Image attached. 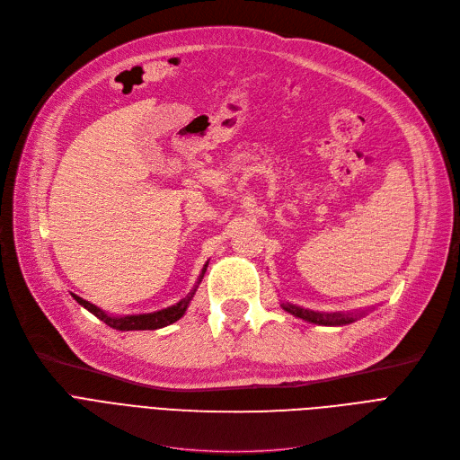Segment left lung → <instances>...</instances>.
Returning <instances> with one entry per match:
<instances>
[{
	"label": "left lung",
	"mask_w": 460,
	"mask_h": 460,
	"mask_svg": "<svg viewBox=\"0 0 460 460\" xmlns=\"http://www.w3.org/2000/svg\"><path fill=\"white\" fill-rule=\"evenodd\" d=\"M281 307L291 313V315L313 323V324H321V326H343V324H350L361 317H366V313L375 309V307H367V309H356V311H337V313H326V311H313V309H305L300 307L296 304L291 302H281Z\"/></svg>",
	"instance_id": "1"
}]
</instances>
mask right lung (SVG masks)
I'll return each mask as SVG.
<instances>
[{
    "label": "right lung",
    "mask_w": 460,
    "mask_h": 460,
    "mask_svg": "<svg viewBox=\"0 0 460 460\" xmlns=\"http://www.w3.org/2000/svg\"><path fill=\"white\" fill-rule=\"evenodd\" d=\"M207 267H208V261L205 262V267L198 278V283L196 287L191 288V291L182 298L179 300L177 304L169 305V307H164L160 311H153V313H139V315H110V313H106L104 309H101L99 305H94L87 300H84L82 296L78 295H72V298H75L82 307H85L89 313H93L94 317H99L102 323H106L110 328H115V330H123V332H128V330H158V328H164V326H169L177 323L190 305L193 295H196L198 287L207 272Z\"/></svg>",
    "instance_id": "add662e5"
}]
</instances>
